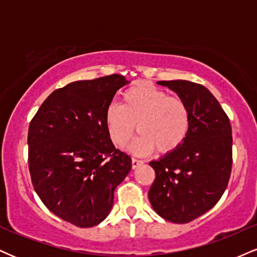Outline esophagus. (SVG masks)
Instances as JSON below:
<instances>
[{"label": "esophagus", "instance_id": "esophagus-1", "mask_svg": "<svg viewBox=\"0 0 257 257\" xmlns=\"http://www.w3.org/2000/svg\"><path fill=\"white\" fill-rule=\"evenodd\" d=\"M142 163H144V162H141V160L133 158V159H132V166H133V169H137V168H139V166H140Z\"/></svg>", "mask_w": 257, "mask_h": 257}]
</instances>
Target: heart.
Wrapping results in <instances>:
<instances>
[{
	"instance_id": "heart-1",
	"label": "heart",
	"mask_w": 257,
	"mask_h": 257,
	"mask_svg": "<svg viewBox=\"0 0 257 257\" xmlns=\"http://www.w3.org/2000/svg\"><path fill=\"white\" fill-rule=\"evenodd\" d=\"M111 141L122 147L131 140L137 125L140 137L131 145L137 154H148L156 147L160 153L177 151L191 128V111L183 99L170 97L165 91L139 83L124 91L122 105L111 104L105 112Z\"/></svg>"
}]
</instances>
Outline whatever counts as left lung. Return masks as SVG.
Segmentation results:
<instances>
[{
  "label": "left lung",
  "instance_id": "left-lung-1",
  "mask_svg": "<svg viewBox=\"0 0 257 257\" xmlns=\"http://www.w3.org/2000/svg\"><path fill=\"white\" fill-rule=\"evenodd\" d=\"M183 99L191 111V128L177 151L152 160L156 179L148 199L160 217L184 224L205 214L220 200L232 168V131L219 101L205 86L158 81Z\"/></svg>",
  "mask_w": 257,
  "mask_h": 257
}]
</instances>
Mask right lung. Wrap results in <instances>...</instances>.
Masks as SVG:
<instances>
[{"instance_id": "obj_1", "label": "right lung", "mask_w": 257, "mask_h": 257, "mask_svg": "<svg viewBox=\"0 0 257 257\" xmlns=\"http://www.w3.org/2000/svg\"><path fill=\"white\" fill-rule=\"evenodd\" d=\"M113 74L68 83L45 99L29 126V168L40 200L55 215L92 227L109 215L113 191L132 170L107 133L105 112L120 87Z\"/></svg>"}]
</instances>
